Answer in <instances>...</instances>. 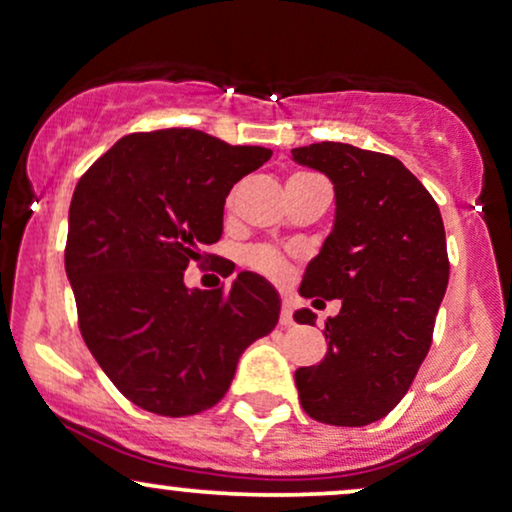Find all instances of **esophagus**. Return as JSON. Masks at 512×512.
I'll return each instance as SVG.
<instances>
[{"mask_svg":"<svg viewBox=\"0 0 512 512\" xmlns=\"http://www.w3.org/2000/svg\"><path fill=\"white\" fill-rule=\"evenodd\" d=\"M280 325H282V327H292V325H294V318H292V304H289V301H285V304H282V311H280Z\"/></svg>","mask_w":512,"mask_h":512,"instance_id":"obj_1","label":"esophagus"}]
</instances>
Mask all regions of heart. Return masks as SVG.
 Returning a JSON list of instances; mask_svg holds the SVG:
<instances>
[{"instance_id": "heart-1", "label": "heart", "mask_w": 512, "mask_h": 512, "mask_svg": "<svg viewBox=\"0 0 512 512\" xmlns=\"http://www.w3.org/2000/svg\"><path fill=\"white\" fill-rule=\"evenodd\" d=\"M299 175H306V173H299ZM244 258L251 268L258 270V273L275 277V280L285 277L289 270L285 258L277 254L275 249H270V246H251V249L244 254Z\"/></svg>"}]
</instances>
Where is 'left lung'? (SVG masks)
<instances>
[{
	"label": "left lung",
	"instance_id": "1",
	"mask_svg": "<svg viewBox=\"0 0 512 512\" xmlns=\"http://www.w3.org/2000/svg\"><path fill=\"white\" fill-rule=\"evenodd\" d=\"M292 156L325 173L337 199L332 232L299 292L342 299L325 323V358L296 370L294 382L313 420L363 427L394 410L430 351L449 285L444 220L394 156L342 142L308 144ZM294 320L315 325V313L301 308Z\"/></svg>",
	"mask_w": 512,
	"mask_h": 512
}]
</instances>
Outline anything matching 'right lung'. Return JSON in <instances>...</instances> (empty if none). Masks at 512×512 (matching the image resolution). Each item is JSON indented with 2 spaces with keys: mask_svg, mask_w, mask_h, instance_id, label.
Instances as JSON below:
<instances>
[{
  "mask_svg": "<svg viewBox=\"0 0 512 512\" xmlns=\"http://www.w3.org/2000/svg\"><path fill=\"white\" fill-rule=\"evenodd\" d=\"M270 156L192 128L135 132L75 187L66 275L80 334L135 406L166 418L216 406L246 346L277 325L280 296L261 275L185 285L189 263L213 258L201 249L223 235L232 185Z\"/></svg>",
  "mask_w": 512,
  "mask_h": 512,
  "instance_id": "1",
  "label": "right lung"
}]
</instances>
